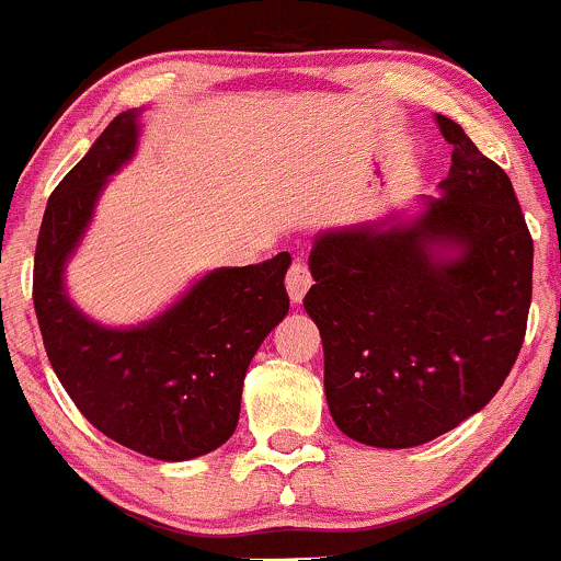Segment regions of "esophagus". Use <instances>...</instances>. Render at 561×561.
Here are the masks:
<instances>
[{"instance_id": "34e87169", "label": "esophagus", "mask_w": 561, "mask_h": 561, "mask_svg": "<svg viewBox=\"0 0 561 561\" xmlns=\"http://www.w3.org/2000/svg\"><path fill=\"white\" fill-rule=\"evenodd\" d=\"M285 285H287V293H290L293 304H300V300H304L306 290H309V287H311L309 268H306L304 263H293L290 271H287Z\"/></svg>"}]
</instances>
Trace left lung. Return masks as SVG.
<instances>
[{
    "mask_svg": "<svg viewBox=\"0 0 561 561\" xmlns=\"http://www.w3.org/2000/svg\"><path fill=\"white\" fill-rule=\"evenodd\" d=\"M439 196L415 218L322 231L304 306L324 346L335 426L386 450L426 445L495 397L533 298V237L508 175L458 122Z\"/></svg>",
    "mask_w": 561,
    "mask_h": 561,
    "instance_id": "8db88e82",
    "label": "left lung"
}]
</instances>
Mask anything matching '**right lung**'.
I'll return each mask as SVG.
<instances>
[{
  "mask_svg": "<svg viewBox=\"0 0 561 561\" xmlns=\"http://www.w3.org/2000/svg\"><path fill=\"white\" fill-rule=\"evenodd\" d=\"M140 108L122 111L47 202L34 255V309L50 365L79 412L108 439L157 460L213 453L239 423L244 373L290 309V252L215 268L149 322L106 328L66 293V263L95 205L135 157Z\"/></svg>",
  "mask_w": 561,
  "mask_h": 561,
  "instance_id": "add662e5",
  "label": "right lung"
}]
</instances>
